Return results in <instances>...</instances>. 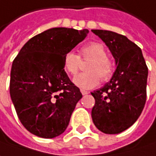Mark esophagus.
I'll list each match as a JSON object with an SVG mask.
<instances>
[{
    "label": "esophagus",
    "mask_w": 156,
    "mask_h": 156,
    "mask_svg": "<svg viewBox=\"0 0 156 156\" xmlns=\"http://www.w3.org/2000/svg\"><path fill=\"white\" fill-rule=\"evenodd\" d=\"M81 93H82L83 95H87V94L89 93V91H85V90H81Z\"/></svg>",
    "instance_id": "34e87169"
}]
</instances>
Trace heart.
<instances>
[{"instance_id": "1", "label": "heart", "mask_w": 156, "mask_h": 156, "mask_svg": "<svg viewBox=\"0 0 156 156\" xmlns=\"http://www.w3.org/2000/svg\"><path fill=\"white\" fill-rule=\"evenodd\" d=\"M81 60L90 61L85 71L73 78V83L82 89H92L99 84V80L107 81L114 72V65L108 58V52L103 44L91 43L83 46L80 57L73 51H68L64 57L65 71L71 76L76 75L80 69Z\"/></svg>"}]
</instances>
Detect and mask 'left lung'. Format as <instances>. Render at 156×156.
Segmentation results:
<instances>
[{"label":"left lung","mask_w":156,"mask_h":156,"mask_svg":"<svg viewBox=\"0 0 156 156\" xmlns=\"http://www.w3.org/2000/svg\"><path fill=\"white\" fill-rule=\"evenodd\" d=\"M109 48L117 65L111 80L91 92V118L107 134L123 132L138 119L147 98V66L140 48L128 38L109 30H92Z\"/></svg>","instance_id":"left-lung-1"}]
</instances>
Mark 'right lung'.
Wrapping results in <instances>:
<instances>
[{
	"mask_svg": "<svg viewBox=\"0 0 156 156\" xmlns=\"http://www.w3.org/2000/svg\"><path fill=\"white\" fill-rule=\"evenodd\" d=\"M89 30L52 28L30 39L14 59L9 92L21 123L31 133L54 138L65 132L82 98L65 71L64 57Z\"/></svg>",
	"mask_w": 156,
	"mask_h": 156,
	"instance_id": "add662e5",
	"label": "right lung"
}]
</instances>
